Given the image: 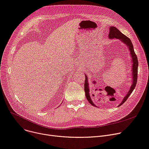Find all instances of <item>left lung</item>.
<instances>
[{
  "mask_svg": "<svg viewBox=\"0 0 149 149\" xmlns=\"http://www.w3.org/2000/svg\"><path fill=\"white\" fill-rule=\"evenodd\" d=\"M110 33H109L108 37L110 39H113V38H116L119 39L120 41H122L125 44H126L128 48V49L130 52V54L131 56V59H132V68L131 69L132 71V85L130 87V90H129L128 93L126 94V95L124 97L121 103L118 105V107H119L122 105L128 98V97L130 96V95L133 92L134 89L135 88L136 82H137V77H138V61L137 59V56L136 54L135 53L134 49V46L132 45V41H131V39L127 38L126 36L123 35L118 29H117L116 27L111 26L110 27ZM85 77H86V80H85V83H84V91L86 93V96L87 97V100L89 102L91 105H92L94 107H96L93 101L91 100V97L90 96V94H89V87H88V77L85 74Z\"/></svg>",
  "mask_w": 149,
  "mask_h": 149,
  "instance_id": "1",
  "label": "left lung"
}]
</instances>
